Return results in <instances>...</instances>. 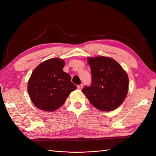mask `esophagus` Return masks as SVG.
<instances>
[{
	"instance_id": "1",
	"label": "esophagus",
	"mask_w": 156,
	"mask_h": 156,
	"mask_svg": "<svg viewBox=\"0 0 156 156\" xmlns=\"http://www.w3.org/2000/svg\"><path fill=\"white\" fill-rule=\"evenodd\" d=\"M77 88L79 89V90H81L82 88H83V85L82 84H79V85H77Z\"/></svg>"
}]
</instances>
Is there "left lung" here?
<instances>
[{
    "instance_id": "8db88e82",
    "label": "left lung",
    "mask_w": 156,
    "mask_h": 156,
    "mask_svg": "<svg viewBox=\"0 0 156 156\" xmlns=\"http://www.w3.org/2000/svg\"><path fill=\"white\" fill-rule=\"evenodd\" d=\"M92 84L84 87L83 92L91 104L102 111L119 107L127 96L129 79L127 73L116 60L110 57H88Z\"/></svg>"
}]
</instances>
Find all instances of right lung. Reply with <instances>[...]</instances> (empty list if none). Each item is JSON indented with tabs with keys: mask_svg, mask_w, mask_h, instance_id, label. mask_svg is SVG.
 I'll list each match as a JSON object with an SVG mask.
<instances>
[{
	"mask_svg": "<svg viewBox=\"0 0 156 156\" xmlns=\"http://www.w3.org/2000/svg\"><path fill=\"white\" fill-rule=\"evenodd\" d=\"M64 61L51 58L33 71L28 83V92L32 103L40 110L52 112L62 106L71 92L77 88L70 75L64 72Z\"/></svg>",
	"mask_w": 156,
	"mask_h": 156,
	"instance_id": "1",
	"label": "right lung"
}]
</instances>
